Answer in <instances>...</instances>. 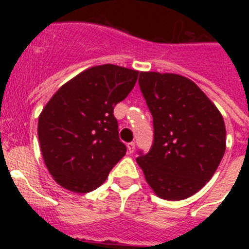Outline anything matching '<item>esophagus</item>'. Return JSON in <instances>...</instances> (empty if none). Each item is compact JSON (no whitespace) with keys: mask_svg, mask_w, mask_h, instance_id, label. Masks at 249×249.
Here are the masks:
<instances>
[{"mask_svg":"<svg viewBox=\"0 0 249 249\" xmlns=\"http://www.w3.org/2000/svg\"><path fill=\"white\" fill-rule=\"evenodd\" d=\"M126 147H128L129 154H133V152H134V150H136V143H134V142H130V143H128V146H126Z\"/></svg>","mask_w":249,"mask_h":249,"instance_id":"1","label":"esophagus"}]
</instances>
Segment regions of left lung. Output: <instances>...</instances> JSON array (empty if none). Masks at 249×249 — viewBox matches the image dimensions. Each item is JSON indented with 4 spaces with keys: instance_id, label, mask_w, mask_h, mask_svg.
Returning a JSON list of instances; mask_svg holds the SVG:
<instances>
[{
    "instance_id": "left-lung-1",
    "label": "left lung",
    "mask_w": 249,
    "mask_h": 249,
    "mask_svg": "<svg viewBox=\"0 0 249 249\" xmlns=\"http://www.w3.org/2000/svg\"><path fill=\"white\" fill-rule=\"evenodd\" d=\"M138 83L154 119V143L137 163L158 196L183 200L220 165L226 150L224 117L185 76L141 72Z\"/></svg>"
}]
</instances>
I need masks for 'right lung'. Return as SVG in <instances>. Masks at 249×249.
<instances>
[{"mask_svg":"<svg viewBox=\"0 0 249 249\" xmlns=\"http://www.w3.org/2000/svg\"><path fill=\"white\" fill-rule=\"evenodd\" d=\"M138 71L102 64L62 85L46 103L37 134L45 165L54 181L72 193L93 191L125 155L113 107L124 101Z\"/></svg>","mask_w":249,"mask_h":249,"instance_id":"right-lung-1","label":"right lung"}]
</instances>
